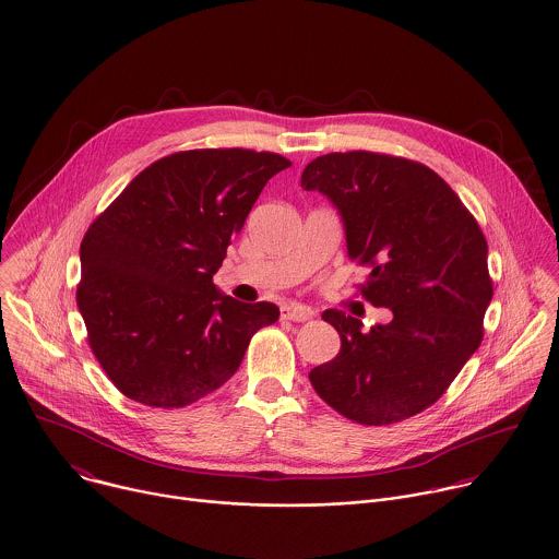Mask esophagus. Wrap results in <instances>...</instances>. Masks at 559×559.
<instances>
[{
  "label": "esophagus",
  "mask_w": 559,
  "mask_h": 559,
  "mask_svg": "<svg viewBox=\"0 0 559 559\" xmlns=\"http://www.w3.org/2000/svg\"><path fill=\"white\" fill-rule=\"evenodd\" d=\"M281 317H283L285 321L304 323V321H310V319L314 317V312H312V308H308V306H301V304H287V306H283V310H281Z\"/></svg>",
  "instance_id": "esophagus-1"
}]
</instances>
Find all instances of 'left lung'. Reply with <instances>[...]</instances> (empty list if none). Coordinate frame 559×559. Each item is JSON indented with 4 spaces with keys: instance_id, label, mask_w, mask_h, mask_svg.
Wrapping results in <instances>:
<instances>
[{
    "instance_id": "8db88e82",
    "label": "left lung",
    "mask_w": 559,
    "mask_h": 559,
    "mask_svg": "<svg viewBox=\"0 0 559 559\" xmlns=\"http://www.w3.org/2000/svg\"><path fill=\"white\" fill-rule=\"evenodd\" d=\"M301 188L337 209L348 258L369 267L361 296L393 312L362 331L325 310L342 348L310 371L314 391L367 427L420 414L481 344L493 294L484 231L435 170L407 158L325 154L304 168Z\"/></svg>"
}]
</instances>
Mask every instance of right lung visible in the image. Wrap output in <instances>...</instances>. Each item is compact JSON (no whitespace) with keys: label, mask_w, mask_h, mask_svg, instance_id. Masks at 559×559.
Masks as SVG:
<instances>
[{"label":"right lung","mask_w":559,"mask_h":559,"mask_svg":"<svg viewBox=\"0 0 559 559\" xmlns=\"http://www.w3.org/2000/svg\"><path fill=\"white\" fill-rule=\"evenodd\" d=\"M292 163L253 150L177 152L141 170L80 245L78 308L88 344L122 394L150 407H186L240 367L270 301L224 296L226 260L263 186Z\"/></svg>","instance_id":"right-lung-1"}]
</instances>
